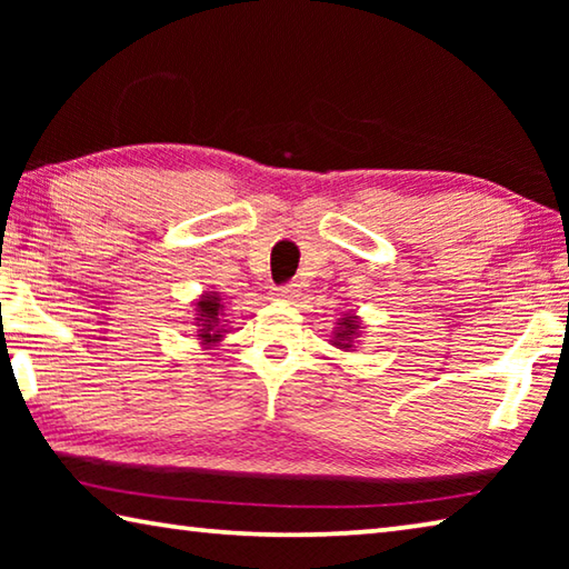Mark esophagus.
<instances>
[{"label":"esophagus","mask_w":569,"mask_h":569,"mask_svg":"<svg viewBox=\"0 0 569 569\" xmlns=\"http://www.w3.org/2000/svg\"><path fill=\"white\" fill-rule=\"evenodd\" d=\"M301 296V288H298V283H286L281 288H276L273 298H278V301H296V298Z\"/></svg>","instance_id":"34e87169"}]
</instances>
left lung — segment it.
Wrapping results in <instances>:
<instances>
[{"label":"left lung","instance_id":"8db88e82","mask_svg":"<svg viewBox=\"0 0 569 569\" xmlns=\"http://www.w3.org/2000/svg\"><path fill=\"white\" fill-rule=\"evenodd\" d=\"M361 336V319L356 313H343V319H339L333 331V346L343 351H353L356 349V339Z\"/></svg>","mask_w":569,"mask_h":569}]
</instances>
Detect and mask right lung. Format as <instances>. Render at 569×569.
<instances>
[{
    "label": "right lung",
    "instance_id": "add662e5",
    "mask_svg": "<svg viewBox=\"0 0 569 569\" xmlns=\"http://www.w3.org/2000/svg\"><path fill=\"white\" fill-rule=\"evenodd\" d=\"M223 298H220L216 291H206L203 296L196 301V329H198V339L203 346H216L218 341H223L226 333V323H223Z\"/></svg>",
    "mask_w": 569,
    "mask_h": 569
}]
</instances>
